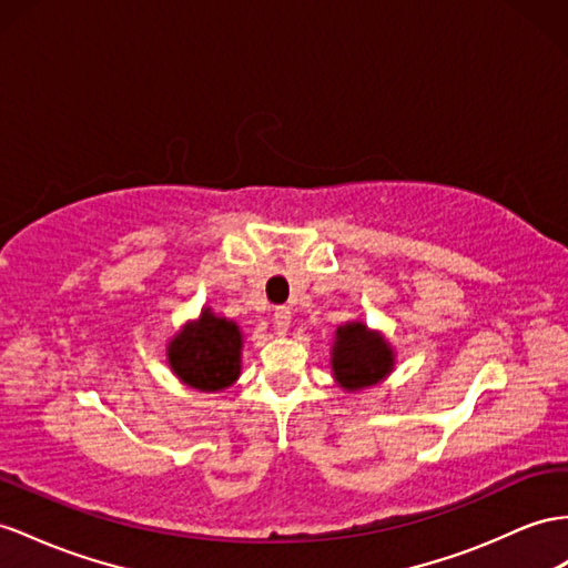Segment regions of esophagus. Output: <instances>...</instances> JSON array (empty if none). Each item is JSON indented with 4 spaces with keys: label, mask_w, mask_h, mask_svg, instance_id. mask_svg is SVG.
Returning <instances> with one entry per match:
<instances>
[{
    "label": "esophagus",
    "mask_w": 568,
    "mask_h": 568,
    "mask_svg": "<svg viewBox=\"0 0 568 568\" xmlns=\"http://www.w3.org/2000/svg\"><path fill=\"white\" fill-rule=\"evenodd\" d=\"M273 324H275V331H278L281 336H285L290 324H293V312H290V307H278V310H275Z\"/></svg>",
    "instance_id": "obj_1"
}]
</instances>
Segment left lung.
<instances>
[{
  "label": "left lung",
  "mask_w": 568,
  "mask_h": 568,
  "mask_svg": "<svg viewBox=\"0 0 568 568\" xmlns=\"http://www.w3.org/2000/svg\"><path fill=\"white\" fill-rule=\"evenodd\" d=\"M394 367L396 351L382 331H372L365 322H347L336 328L331 347V372L347 394L382 384Z\"/></svg>",
  "instance_id": "obj_1"
}]
</instances>
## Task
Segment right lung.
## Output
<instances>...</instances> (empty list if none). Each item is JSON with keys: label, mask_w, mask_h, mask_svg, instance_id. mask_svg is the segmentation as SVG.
Listing matches in <instances>:
<instances>
[{"label": "right lung", "mask_w": 568, "mask_h": 568, "mask_svg": "<svg viewBox=\"0 0 568 568\" xmlns=\"http://www.w3.org/2000/svg\"><path fill=\"white\" fill-rule=\"evenodd\" d=\"M242 345V328L232 318L203 307L168 341V365L184 386L215 394L240 379Z\"/></svg>", "instance_id": "obj_1"}]
</instances>
